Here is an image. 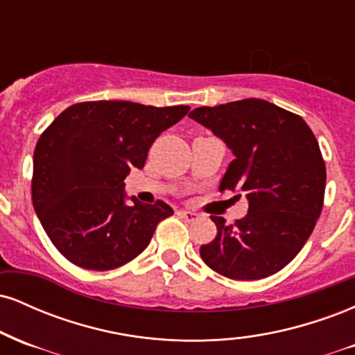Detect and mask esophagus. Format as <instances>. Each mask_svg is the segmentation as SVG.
I'll return each instance as SVG.
<instances>
[{
  "label": "esophagus",
  "instance_id": "obj_1",
  "mask_svg": "<svg viewBox=\"0 0 355 355\" xmlns=\"http://www.w3.org/2000/svg\"><path fill=\"white\" fill-rule=\"evenodd\" d=\"M178 215L183 220H187V222H193V220L198 218V214H195V211H190V210H180L178 211Z\"/></svg>",
  "mask_w": 355,
  "mask_h": 355
}]
</instances>
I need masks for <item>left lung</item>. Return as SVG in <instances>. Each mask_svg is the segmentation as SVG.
Returning a JSON list of instances; mask_svg holds the SVG:
<instances>
[{
	"instance_id": "left-lung-1",
	"label": "left lung",
	"mask_w": 355,
	"mask_h": 355,
	"mask_svg": "<svg viewBox=\"0 0 355 355\" xmlns=\"http://www.w3.org/2000/svg\"><path fill=\"white\" fill-rule=\"evenodd\" d=\"M189 116L234 153L220 190L243 191L248 200L235 225L211 217L217 235L200 247L203 262L234 280L274 275L299 254L320 217L325 164L317 138L299 115L259 98L195 108Z\"/></svg>"
}]
</instances>
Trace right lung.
<instances>
[{
  "mask_svg": "<svg viewBox=\"0 0 355 355\" xmlns=\"http://www.w3.org/2000/svg\"><path fill=\"white\" fill-rule=\"evenodd\" d=\"M190 107H146L133 101L71 105L40 137L31 197L44 232L75 266L112 270L145 250L158 222L173 214L132 197L125 178L144 168L150 146Z\"/></svg>",
  "mask_w": 355,
  "mask_h": 355,
  "instance_id": "1",
  "label": "right lung"
}]
</instances>
